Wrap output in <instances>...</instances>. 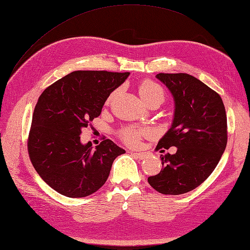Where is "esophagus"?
I'll return each mask as SVG.
<instances>
[{
	"mask_svg": "<svg viewBox=\"0 0 250 250\" xmlns=\"http://www.w3.org/2000/svg\"><path fill=\"white\" fill-rule=\"evenodd\" d=\"M131 154L135 156V157H137L138 159H140V160L144 159V158L146 157V155H147V153H131Z\"/></svg>",
	"mask_w": 250,
	"mask_h": 250,
	"instance_id": "esophagus-1",
	"label": "esophagus"
}]
</instances>
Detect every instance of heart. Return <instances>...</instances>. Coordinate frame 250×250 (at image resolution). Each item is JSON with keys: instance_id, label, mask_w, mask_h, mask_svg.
I'll list each match as a JSON object with an SVG mask.
<instances>
[{"instance_id": "1", "label": "heart", "mask_w": 250, "mask_h": 250, "mask_svg": "<svg viewBox=\"0 0 250 250\" xmlns=\"http://www.w3.org/2000/svg\"><path fill=\"white\" fill-rule=\"evenodd\" d=\"M140 94L144 99L145 102L149 101L150 99H153L155 96H160L164 97V91L160 84H158L155 82L151 81H146L144 82L141 86H140ZM114 93L110 96V99H112V96ZM151 133L150 128H136V127H127V128L123 129L121 132V137L124 141L129 144V145H138L141 141V139L145 136L149 135Z\"/></svg>"}]
</instances>
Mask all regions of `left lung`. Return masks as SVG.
Instances as JSON below:
<instances>
[{"label":"left lung","instance_id":"obj_1","mask_svg":"<svg viewBox=\"0 0 250 250\" xmlns=\"http://www.w3.org/2000/svg\"><path fill=\"white\" fill-rule=\"evenodd\" d=\"M156 77L175 102L172 126L156 149L175 146L177 151L161 155L162 169L147 180L157 192L179 195L202 185L220 162L227 145L226 110L220 94L196 77L186 73Z\"/></svg>","mask_w":250,"mask_h":250}]
</instances>
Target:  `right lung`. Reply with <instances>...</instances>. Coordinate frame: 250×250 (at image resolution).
<instances>
[{"mask_svg":"<svg viewBox=\"0 0 250 250\" xmlns=\"http://www.w3.org/2000/svg\"><path fill=\"white\" fill-rule=\"evenodd\" d=\"M129 72L74 71L48 86L35 107L27 149L36 171L66 197H86L106 182L123 148L106 139L95 148L81 133L102 112L108 96Z\"/></svg>","mask_w":250,"mask_h":250,"instance_id":"obj_1","label":"right lung"}]
</instances>
